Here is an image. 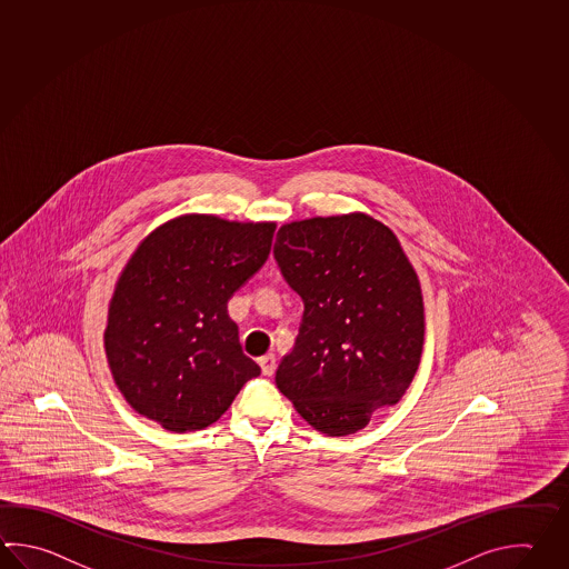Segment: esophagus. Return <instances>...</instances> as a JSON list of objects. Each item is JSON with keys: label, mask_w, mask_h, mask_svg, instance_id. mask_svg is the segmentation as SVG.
I'll list each match as a JSON object with an SVG mask.
<instances>
[{"label": "esophagus", "mask_w": 569, "mask_h": 569, "mask_svg": "<svg viewBox=\"0 0 569 569\" xmlns=\"http://www.w3.org/2000/svg\"><path fill=\"white\" fill-rule=\"evenodd\" d=\"M259 362V367H261V372L266 375V377H271L273 372H276V357L273 355H266V357H259L257 359Z\"/></svg>", "instance_id": "obj_1"}]
</instances>
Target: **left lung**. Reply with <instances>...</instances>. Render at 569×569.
I'll return each mask as SVG.
<instances>
[{
  "mask_svg": "<svg viewBox=\"0 0 569 569\" xmlns=\"http://www.w3.org/2000/svg\"><path fill=\"white\" fill-rule=\"evenodd\" d=\"M273 256L303 302L276 383L312 428L348 436L395 406L418 371L423 298L393 231L362 212L283 224Z\"/></svg>",
  "mask_w": 569,
  "mask_h": 569,
  "instance_id": "obj_1",
  "label": "left lung"
}]
</instances>
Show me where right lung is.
Segmentation results:
<instances>
[{
	"mask_svg": "<svg viewBox=\"0 0 569 569\" xmlns=\"http://www.w3.org/2000/svg\"><path fill=\"white\" fill-rule=\"evenodd\" d=\"M273 231L276 222L184 214L141 241L104 330L116 385L140 416L176 433L209 428L259 377L227 303L266 263Z\"/></svg>",
	"mask_w": 569,
	"mask_h": 569,
	"instance_id": "1",
	"label": "right lung"
}]
</instances>
